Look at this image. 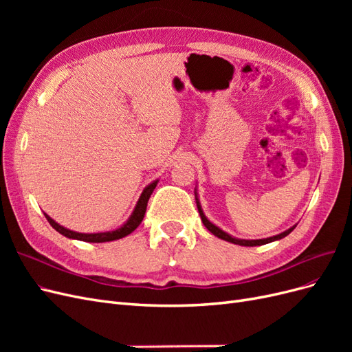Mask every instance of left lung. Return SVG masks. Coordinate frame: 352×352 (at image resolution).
<instances>
[{"mask_svg": "<svg viewBox=\"0 0 352 352\" xmlns=\"http://www.w3.org/2000/svg\"><path fill=\"white\" fill-rule=\"evenodd\" d=\"M195 199H197V197H195ZM197 207H198V211H199V216H201V220H202V223H204V226H206V228H207V229H208V230L212 233V235L217 236V238H220V239H223V241H228V242L236 243V245H242V247H257V245H264V243H269V242H273V241L282 239V238H285V236L289 235V233H291V232L295 229V226H294V228H291V229H287V230H285V232L279 233V235L272 236V238H265V239H254V241H247V239H236V238H232L230 235H228L226 232H223L221 229H219L217 226L212 225V223H211L210 220H207V217L204 216V212H202V210H201V206H199L198 199H197Z\"/></svg>", "mask_w": 352, "mask_h": 352, "instance_id": "obj_1", "label": "left lung"}]
</instances>
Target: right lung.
<instances>
[{
  "label": "right lung",
  "instance_id": "add662e5",
  "mask_svg": "<svg viewBox=\"0 0 352 352\" xmlns=\"http://www.w3.org/2000/svg\"><path fill=\"white\" fill-rule=\"evenodd\" d=\"M157 182L158 180H154L153 184L148 185L144 192L141 194L140 199H138V204L132 212L131 219L127 220L124 225L119 229H116L113 232H102V233H79V232H73V230H69L66 228L60 226L58 223H56L54 220H52L50 216L45 214L47 220L50 225L54 228L58 233H61V235H65L66 238H72V239H78V241H85V242H110V241H116V239H122L124 236L129 235V233H132L138 226L141 225V221L144 220V216H145V211H146V204H148V199H150L153 190L155 189L157 186Z\"/></svg>",
  "mask_w": 352,
  "mask_h": 352
}]
</instances>
